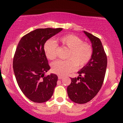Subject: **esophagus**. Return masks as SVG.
Returning a JSON list of instances; mask_svg holds the SVG:
<instances>
[{"instance_id":"esophagus-1","label":"esophagus","mask_w":123,"mask_h":123,"mask_svg":"<svg viewBox=\"0 0 123 123\" xmlns=\"http://www.w3.org/2000/svg\"><path fill=\"white\" fill-rule=\"evenodd\" d=\"M63 79V77H62V76H58V79L61 80V79Z\"/></svg>"}]
</instances>
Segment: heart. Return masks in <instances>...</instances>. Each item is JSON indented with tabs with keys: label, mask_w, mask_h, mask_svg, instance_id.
<instances>
[{
	"label": "heart",
	"mask_w": 123,
	"mask_h": 123,
	"mask_svg": "<svg viewBox=\"0 0 123 123\" xmlns=\"http://www.w3.org/2000/svg\"><path fill=\"white\" fill-rule=\"evenodd\" d=\"M61 44L70 50L68 60L57 61L52 64V71L59 76H65L77 68H81L91 59L92 50L88 44L83 43L82 39L74 35H67L58 39ZM58 47L53 41L49 40L44 46V51L48 59L53 60L57 56Z\"/></svg>",
	"instance_id": "1"
}]
</instances>
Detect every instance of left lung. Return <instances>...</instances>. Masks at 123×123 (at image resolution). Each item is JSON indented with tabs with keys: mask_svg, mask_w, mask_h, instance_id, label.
I'll return each instance as SVG.
<instances>
[{
	"mask_svg": "<svg viewBox=\"0 0 123 123\" xmlns=\"http://www.w3.org/2000/svg\"><path fill=\"white\" fill-rule=\"evenodd\" d=\"M83 33L92 44V56L77 72L78 77L71 78V83L67 87L70 99L79 104L89 102L98 94L104 82L107 67V57L100 39L86 31Z\"/></svg>",
	"mask_w": 123,
	"mask_h": 123,
	"instance_id": "1",
	"label": "left lung"
}]
</instances>
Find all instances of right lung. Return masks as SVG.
<instances>
[{
    "mask_svg": "<svg viewBox=\"0 0 123 123\" xmlns=\"http://www.w3.org/2000/svg\"><path fill=\"white\" fill-rule=\"evenodd\" d=\"M62 30V28L37 29L21 39L13 59V69L18 86L31 101L43 103L49 101L57 86L58 76H44L50 70L44 51L46 41Z\"/></svg>",
    "mask_w": 123,
    "mask_h": 123,
    "instance_id": "add662e5",
    "label": "right lung"
}]
</instances>
